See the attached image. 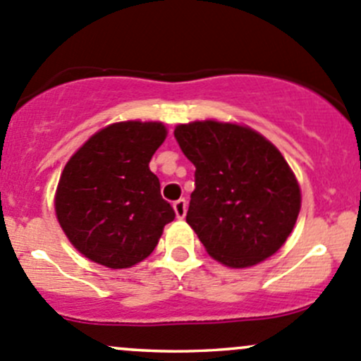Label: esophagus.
<instances>
[{
	"mask_svg": "<svg viewBox=\"0 0 361 361\" xmlns=\"http://www.w3.org/2000/svg\"><path fill=\"white\" fill-rule=\"evenodd\" d=\"M173 210H176V216L182 219L185 216V212H188V202L184 198L177 200V202H173Z\"/></svg>",
	"mask_w": 361,
	"mask_h": 361,
	"instance_id": "1",
	"label": "esophagus"
}]
</instances>
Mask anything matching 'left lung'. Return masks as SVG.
I'll use <instances>...</instances> for the list:
<instances>
[{"label":"left lung","mask_w":361,"mask_h":361,"mask_svg":"<svg viewBox=\"0 0 361 361\" xmlns=\"http://www.w3.org/2000/svg\"><path fill=\"white\" fill-rule=\"evenodd\" d=\"M196 166L188 221L207 252L231 269L270 258L293 231L300 185L277 147L251 128L217 121L173 131Z\"/></svg>","instance_id":"1"}]
</instances>
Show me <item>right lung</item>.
<instances>
[{"label": "right lung", "instance_id": "right-lung-1", "mask_svg": "<svg viewBox=\"0 0 361 361\" xmlns=\"http://www.w3.org/2000/svg\"><path fill=\"white\" fill-rule=\"evenodd\" d=\"M165 138L161 123L110 124L66 163L56 216L85 258L109 269H130L154 251L165 224L176 217L149 170Z\"/></svg>", "mask_w": 361, "mask_h": 361}]
</instances>
